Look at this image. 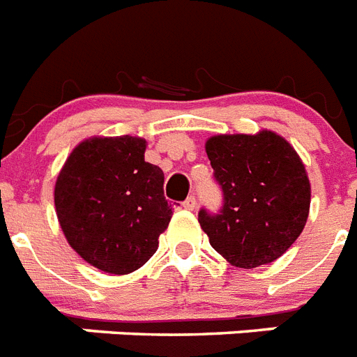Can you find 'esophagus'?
Listing matches in <instances>:
<instances>
[{"label":"esophagus","instance_id":"1","mask_svg":"<svg viewBox=\"0 0 357 357\" xmlns=\"http://www.w3.org/2000/svg\"><path fill=\"white\" fill-rule=\"evenodd\" d=\"M182 206H184L185 210H195V208H197V199L193 195H190V197H188V199L184 200V202H182Z\"/></svg>","mask_w":357,"mask_h":357}]
</instances>
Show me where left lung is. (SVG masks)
Returning a JSON list of instances; mask_svg holds the SVG:
<instances>
[{"instance_id": "obj_1", "label": "left lung", "mask_w": 357, "mask_h": 357, "mask_svg": "<svg viewBox=\"0 0 357 357\" xmlns=\"http://www.w3.org/2000/svg\"><path fill=\"white\" fill-rule=\"evenodd\" d=\"M206 153L222 191L217 213L199 211L210 244L234 266L273 263L308 219L310 182L299 155L272 131L211 137Z\"/></svg>"}]
</instances>
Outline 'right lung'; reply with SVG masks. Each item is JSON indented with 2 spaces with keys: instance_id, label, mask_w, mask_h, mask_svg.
<instances>
[{
  "instance_id": "right-lung-1",
  "label": "right lung",
  "mask_w": 357,
  "mask_h": 357,
  "mask_svg": "<svg viewBox=\"0 0 357 357\" xmlns=\"http://www.w3.org/2000/svg\"><path fill=\"white\" fill-rule=\"evenodd\" d=\"M144 138H89L73 149L56 181V215L67 243L105 273L144 266L172 220L164 173L144 160Z\"/></svg>"
}]
</instances>
